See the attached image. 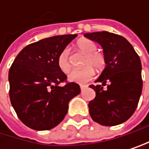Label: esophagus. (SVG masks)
Listing matches in <instances>:
<instances>
[{"instance_id":"obj_1","label":"esophagus","mask_w":149,"mask_h":149,"mask_svg":"<svg viewBox=\"0 0 149 149\" xmlns=\"http://www.w3.org/2000/svg\"><path fill=\"white\" fill-rule=\"evenodd\" d=\"M87 87H88V86H86V85H80V88H81V90H83L84 88H86Z\"/></svg>"}]
</instances>
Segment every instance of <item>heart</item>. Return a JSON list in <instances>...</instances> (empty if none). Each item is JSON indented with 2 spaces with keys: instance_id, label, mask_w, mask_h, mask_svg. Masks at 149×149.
<instances>
[{
  "instance_id": "b5f03b06",
  "label": "heart",
  "mask_w": 149,
  "mask_h": 149,
  "mask_svg": "<svg viewBox=\"0 0 149 149\" xmlns=\"http://www.w3.org/2000/svg\"><path fill=\"white\" fill-rule=\"evenodd\" d=\"M77 47L83 53L87 54V57L84 61V66L86 67L80 70H72L69 75V79L72 82L84 84L94 78V68L96 70H101L104 67L105 58L103 54L96 52L97 46L95 43L88 38L79 39L77 42ZM69 54V49L65 48L60 53L57 58V65L59 69L64 73L69 72L70 70Z\"/></svg>"
}]
</instances>
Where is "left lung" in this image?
Masks as SVG:
<instances>
[{"mask_svg":"<svg viewBox=\"0 0 149 149\" xmlns=\"http://www.w3.org/2000/svg\"><path fill=\"white\" fill-rule=\"evenodd\" d=\"M84 36L102 46L106 64L95 80L101 85L89 86L95 91L88 104L90 116L104 126L121 124L134 113L139 101L143 85L140 59L122 36L106 31Z\"/></svg>","mask_w":149,"mask_h":149,"instance_id":"left-lung-1","label":"left lung"}]
</instances>
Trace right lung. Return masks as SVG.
Returning <instances> with one entry per match:
<instances>
[{"label": "right lung", "instance_id": "right-lung-1", "mask_svg": "<svg viewBox=\"0 0 149 149\" xmlns=\"http://www.w3.org/2000/svg\"><path fill=\"white\" fill-rule=\"evenodd\" d=\"M77 36L48 37L26 45L9 71L10 99L20 121L36 130L56 127L68 113L69 102L80 93L57 65L62 50ZM65 83L64 86H60Z\"/></svg>", "mask_w": 149, "mask_h": 149}]
</instances>
